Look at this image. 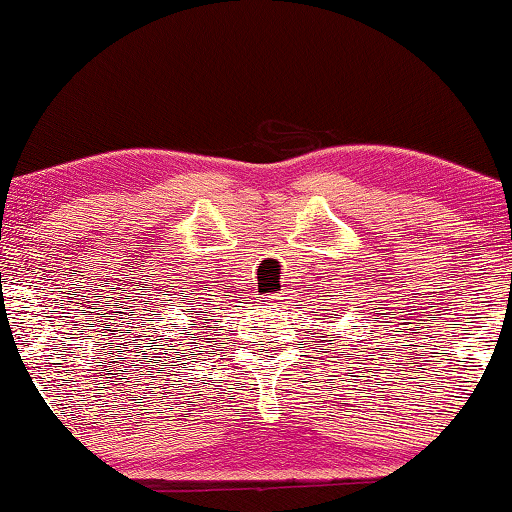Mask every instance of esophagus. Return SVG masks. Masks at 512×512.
Wrapping results in <instances>:
<instances>
[{
    "mask_svg": "<svg viewBox=\"0 0 512 512\" xmlns=\"http://www.w3.org/2000/svg\"><path fill=\"white\" fill-rule=\"evenodd\" d=\"M286 298H289V291H282V293H272V296L265 298V303L275 305V303H282V300H286Z\"/></svg>",
    "mask_w": 512,
    "mask_h": 512,
    "instance_id": "34e87169",
    "label": "esophagus"
}]
</instances>
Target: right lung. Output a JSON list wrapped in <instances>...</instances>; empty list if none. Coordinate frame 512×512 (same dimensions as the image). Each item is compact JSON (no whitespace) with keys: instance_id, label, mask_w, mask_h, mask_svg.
<instances>
[{"instance_id":"right-lung-1","label":"right lung","mask_w":512,"mask_h":512,"mask_svg":"<svg viewBox=\"0 0 512 512\" xmlns=\"http://www.w3.org/2000/svg\"><path fill=\"white\" fill-rule=\"evenodd\" d=\"M188 303H191V305L195 307V300H188ZM205 305H207V303H205ZM191 335H193V333H191ZM195 345H198V342H195Z\"/></svg>"}]
</instances>
